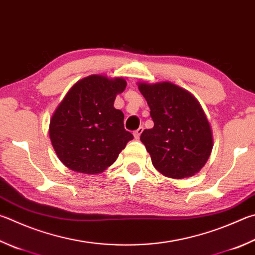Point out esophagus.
<instances>
[{"instance_id":"obj_1","label":"esophagus","mask_w":255,"mask_h":255,"mask_svg":"<svg viewBox=\"0 0 255 255\" xmlns=\"http://www.w3.org/2000/svg\"><path fill=\"white\" fill-rule=\"evenodd\" d=\"M142 130H143V128H142V127H139L138 129H136L135 131H133V136H135L136 139H138V138H139V136H140V133L142 132Z\"/></svg>"}]
</instances>
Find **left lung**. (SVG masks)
I'll use <instances>...</instances> for the list:
<instances>
[{
  "instance_id": "1",
  "label": "left lung",
  "mask_w": 255,
  "mask_h": 255,
  "mask_svg": "<svg viewBox=\"0 0 255 255\" xmlns=\"http://www.w3.org/2000/svg\"><path fill=\"white\" fill-rule=\"evenodd\" d=\"M138 88L154 122V127L142 131L140 140L155 168L177 179L200 172L211 155L213 138L198 101L187 90L170 82H141Z\"/></svg>"
}]
</instances>
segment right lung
<instances>
[{
	"mask_svg": "<svg viewBox=\"0 0 255 255\" xmlns=\"http://www.w3.org/2000/svg\"><path fill=\"white\" fill-rule=\"evenodd\" d=\"M127 86L123 78L92 75L78 81L50 120V139L60 160L75 172L99 174L117 159L133 136L116 109V96Z\"/></svg>",
	"mask_w": 255,
	"mask_h": 255,
	"instance_id": "obj_1",
	"label": "right lung"
}]
</instances>
